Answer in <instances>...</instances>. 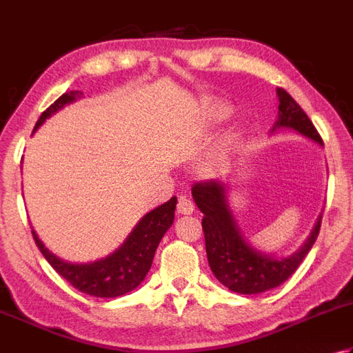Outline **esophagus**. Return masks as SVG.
Masks as SVG:
<instances>
[{"instance_id":"1","label":"esophagus","mask_w":353,"mask_h":353,"mask_svg":"<svg viewBox=\"0 0 353 353\" xmlns=\"http://www.w3.org/2000/svg\"><path fill=\"white\" fill-rule=\"evenodd\" d=\"M194 211V205H192L191 200L185 196L179 197V202H177V212L181 214V216H190Z\"/></svg>"}]
</instances>
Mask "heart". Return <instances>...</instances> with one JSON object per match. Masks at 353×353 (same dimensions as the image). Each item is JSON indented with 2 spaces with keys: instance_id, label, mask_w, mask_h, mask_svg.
I'll return each instance as SVG.
<instances>
[{
  "instance_id": "1",
  "label": "heart",
  "mask_w": 353,
  "mask_h": 353,
  "mask_svg": "<svg viewBox=\"0 0 353 353\" xmlns=\"http://www.w3.org/2000/svg\"><path fill=\"white\" fill-rule=\"evenodd\" d=\"M228 113V107L226 105H223V103H220V105H217V114L219 116H225ZM226 157V150L225 151H222V153H220L216 159H214L212 161V167H217V165L223 161V159Z\"/></svg>"
}]
</instances>
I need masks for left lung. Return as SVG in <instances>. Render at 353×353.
Instances as JSON below:
<instances>
[{"instance_id": "8db88e82", "label": "left lung", "mask_w": 353, "mask_h": 353, "mask_svg": "<svg viewBox=\"0 0 353 353\" xmlns=\"http://www.w3.org/2000/svg\"><path fill=\"white\" fill-rule=\"evenodd\" d=\"M277 96L279 119L274 123L272 133L289 128L323 145L319 131L292 96L283 88H277ZM228 190L225 183L216 181L199 182L191 190L197 208L203 212L202 228L212 274L230 291L243 295L260 294L280 286L296 271L314 246L320 232L321 214L300 250L286 257H277L275 254L255 250L248 241L228 205Z\"/></svg>"}]
</instances>
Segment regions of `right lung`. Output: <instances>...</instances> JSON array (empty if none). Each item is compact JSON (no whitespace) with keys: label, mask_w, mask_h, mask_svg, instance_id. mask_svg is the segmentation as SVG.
<instances>
[{"label":"right lung","mask_w":353,"mask_h":353,"mask_svg":"<svg viewBox=\"0 0 353 353\" xmlns=\"http://www.w3.org/2000/svg\"><path fill=\"white\" fill-rule=\"evenodd\" d=\"M81 96L82 93L78 90L62 94L39 116L33 131H37L52 114ZM176 203L177 199L171 197L167 203L145 214L116 251L107 257L88 261V263H72V261L62 260L47 250L33 230L32 236L50 266L73 288L87 295L99 296V299H114V296L133 291L143 281L153 263L156 250L163 234L170 230L174 220Z\"/></svg>","instance_id":"right-lung-1"}]
</instances>
